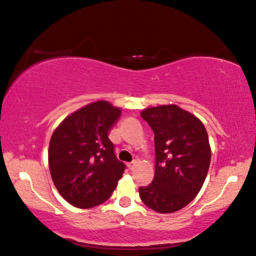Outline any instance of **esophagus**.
I'll use <instances>...</instances> for the list:
<instances>
[{
	"instance_id": "1",
	"label": "esophagus",
	"mask_w": 256,
	"mask_h": 256,
	"mask_svg": "<svg viewBox=\"0 0 256 256\" xmlns=\"http://www.w3.org/2000/svg\"><path fill=\"white\" fill-rule=\"evenodd\" d=\"M128 169L130 170H133V169H134V166H136V162H131V163H128Z\"/></svg>"
}]
</instances>
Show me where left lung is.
<instances>
[{
    "label": "left lung",
    "instance_id": "1",
    "mask_svg": "<svg viewBox=\"0 0 256 256\" xmlns=\"http://www.w3.org/2000/svg\"><path fill=\"white\" fill-rule=\"evenodd\" d=\"M141 117L154 131L155 176L139 188L140 199L152 210H180L198 196L212 158L208 133L202 122L177 104L148 106Z\"/></svg>",
    "mask_w": 256,
    "mask_h": 256
}]
</instances>
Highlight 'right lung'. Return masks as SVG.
<instances>
[{
    "mask_svg": "<svg viewBox=\"0 0 256 256\" xmlns=\"http://www.w3.org/2000/svg\"><path fill=\"white\" fill-rule=\"evenodd\" d=\"M120 114L108 101H95L66 116L52 132L48 150L52 179L74 207L104 204L123 176L125 166L108 138Z\"/></svg>",
    "mask_w": 256,
    "mask_h": 256,
    "instance_id": "right-lung-1",
    "label": "right lung"
}]
</instances>
